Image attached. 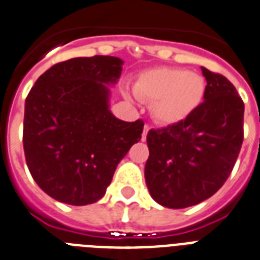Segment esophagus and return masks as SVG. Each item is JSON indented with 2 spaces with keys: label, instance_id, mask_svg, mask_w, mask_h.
I'll return each mask as SVG.
<instances>
[{
  "label": "esophagus",
  "instance_id": "1",
  "mask_svg": "<svg viewBox=\"0 0 260 260\" xmlns=\"http://www.w3.org/2000/svg\"><path fill=\"white\" fill-rule=\"evenodd\" d=\"M149 130H150V126L145 125V127H143V133H142V141H146V137H147V133H149Z\"/></svg>",
  "mask_w": 260,
  "mask_h": 260
}]
</instances>
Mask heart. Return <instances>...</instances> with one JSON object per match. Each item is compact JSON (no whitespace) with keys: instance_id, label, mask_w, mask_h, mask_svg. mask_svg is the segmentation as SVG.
Wrapping results in <instances>:
<instances>
[{"instance_id":"obj_1","label":"heart","mask_w":260,"mask_h":260,"mask_svg":"<svg viewBox=\"0 0 260 260\" xmlns=\"http://www.w3.org/2000/svg\"><path fill=\"white\" fill-rule=\"evenodd\" d=\"M137 98L151 105L162 125L186 121L201 106L206 93L202 77L178 68H156L143 72L134 85Z\"/></svg>"}]
</instances>
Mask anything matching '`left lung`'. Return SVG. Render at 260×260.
<instances>
[{"mask_svg": "<svg viewBox=\"0 0 260 260\" xmlns=\"http://www.w3.org/2000/svg\"><path fill=\"white\" fill-rule=\"evenodd\" d=\"M202 69L203 102L186 121L147 134L146 184L169 209L198 205L227 181L243 143L244 104L222 74Z\"/></svg>", "mask_w": 260, "mask_h": 260, "instance_id": "8db88e82", "label": "left lung"}]
</instances>
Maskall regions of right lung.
<instances>
[{
  "label": "right lung",
  "mask_w": 260,
  "mask_h": 260,
  "mask_svg": "<svg viewBox=\"0 0 260 260\" xmlns=\"http://www.w3.org/2000/svg\"><path fill=\"white\" fill-rule=\"evenodd\" d=\"M123 61L72 58L51 66L25 101L23 151L36 183L73 206L100 201L118 164L141 139L143 121L125 122L109 109Z\"/></svg>",
  "instance_id": "right-lung-1"
}]
</instances>
